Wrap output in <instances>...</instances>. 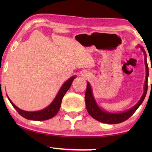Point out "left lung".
<instances>
[{
  "label": "left lung",
  "mask_w": 152,
  "mask_h": 152,
  "mask_svg": "<svg viewBox=\"0 0 152 152\" xmlns=\"http://www.w3.org/2000/svg\"><path fill=\"white\" fill-rule=\"evenodd\" d=\"M142 50L143 53H145V66H146V80L145 82V91L143 93L142 97L138 102V103L136 105H135L134 107L132 109L128 110L127 111L123 112V113H108L107 111H103L99 108L98 106L97 105L96 102H95L94 97H93L92 90H91V87L89 84V83H87L86 90V93H85V102H86V109L88 111V113L90 114L91 116L94 118V119L97 120V121H99L103 123L107 124H118L121 123V122L125 121L129 118L133 114L135 113V111L138 109V108L140 107L141 104L142 103L143 100H144L145 96H146L147 91V81H148V76H149V68L148 65H147V62L146 59V54H145V51L142 48Z\"/></svg>",
  "instance_id": "1"
}]
</instances>
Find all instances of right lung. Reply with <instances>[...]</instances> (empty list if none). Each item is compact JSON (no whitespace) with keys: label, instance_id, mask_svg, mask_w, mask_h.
<instances>
[{"label":"right lung","instance_id":"add662e5","mask_svg":"<svg viewBox=\"0 0 152 152\" xmlns=\"http://www.w3.org/2000/svg\"><path fill=\"white\" fill-rule=\"evenodd\" d=\"M75 78V77L74 76L71 77L70 79H68L63 84L61 88H60L59 93H58V94L57 95V96H56L53 102L48 107L44 109L41 110V111L33 112L23 111V110L18 109L17 107H16L13 104V102L9 99V97H8V99H9L10 103L12 104L14 109L17 111L18 113L22 117L26 118V119L31 120H37V121H41V120H46L50 119V118H53L57 113V112L59 111L60 107H61L62 98H63L64 95L66 94V93L67 92V91L70 88L72 81L74 80Z\"/></svg>","mask_w":152,"mask_h":152}]
</instances>
